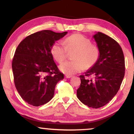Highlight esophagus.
Here are the masks:
<instances>
[{"label":"esophagus","instance_id":"34e87169","mask_svg":"<svg viewBox=\"0 0 134 134\" xmlns=\"http://www.w3.org/2000/svg\"><path fill=\"white\" fill-rule=\"evenodd\" d=\"M72 77V76H69V75H66L65 78H67V79H69V78H71Z\"/></svg>","mask_w":134,"mask_h":134}]
</instances>
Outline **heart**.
Masks as SVG:
<instances>
[{
	"label": "heart",
	"instance_id": "obj_1",
	"mask_svg": "<svg viewBox=\"0 0 134 134\" xmlns=\"http://www.w3.org/2000/svg\"><path fill=\"white\" fill-rule=\"evenodd\" d=\"M90 39L80 34H74L65 40V44L57 41L52 45V54L58 62L65 59L68 52H75L72 55L74 60L65 61L59 65V69L67 75H73L86 69L92 67L98 61L99 50L91 44Z\"/></svg>",
	"mask_w": 134,
	"mask_h": 134
}]
</instances>
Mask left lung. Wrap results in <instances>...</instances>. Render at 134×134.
<instances>
[{
	"mask_svg": "<svg viewBox=\"0 0 134 134\" xmlns=\"http://www.w3.org/2000/svg\"><path fill=\"white\" fill-rule=\"evenodd\" d=\"M99 50L98 61L80 76L81 83L77 96L83 104L93 108L103 107L113 99L120 87L125 75L122 49L115 40L97 32L93 36ZM93 75L94 79L85 77Z\"/></svg>",
	"mask_w": 134,
	"mask_h": 134,
	"instance_id": "8db88e82",
	"label": "left lung"
}]
</instances>
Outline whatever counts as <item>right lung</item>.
Returning a JSON list of instances; mask_svg holds the SVG:
<instances>
[{
  "label": "right lung",
  "mask_w": 134,
  "mask_h": 134,
  "mask_svg": "<svg viewBox=\"0 0 134 134\" xmlns=\"http://www.w3.org/2000/svg\"><path fill=\"white\" fill-rule=\"evenodd\" d=\"M67 32L43 30L24 38L17 47L12 68L15 86L26 102L34 107L47 103L57 84L64 79L53 60L51 48Z\"/></svg>",
  "instance_id": "add662e5"
}]
</instances>
